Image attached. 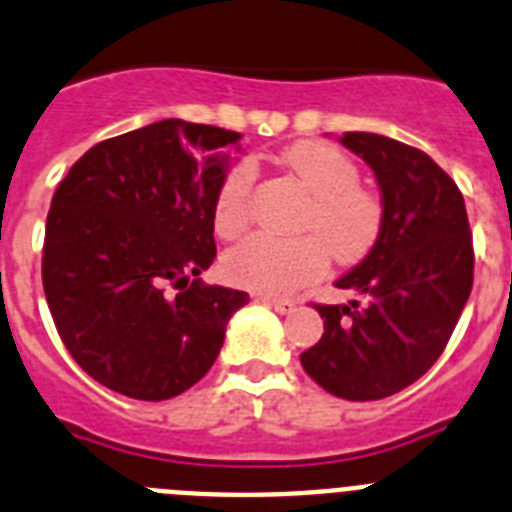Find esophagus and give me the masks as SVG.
<instances>
[{"mask_svg":"<svg viewBox=\"0 0 512 512\" xmlns=\"http://www.w3.org/2000/svg\"><path fill=\"white\" fill-rule=\"evenodd\" d=\"M261 300L266 302V305H271L277 312H289L295 310V302L287 300V297H261Z\"/></svg>","mask_w":512,"mask_h":512,"instance_id":"1","label":"esophagus"}]
</instances>
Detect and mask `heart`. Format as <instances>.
<instances>
[{
  "instance_id": "b5f03b06",
  "label": "heart",
  "mask_w": 512,
  "mask_h": 512,
  "mask_svg": "<svg viewBox=\"0 0 512 512\" xmlns=\"http://www.w3.org/2000/svg\"><path fill=\"white\" fill-rule=\"evenodd\" d=\"M282 164L312 194L302 228L315 235H251L230 248L223 261L230 282L269 295L295 292L320 277L328 264V251L341 264L361 259L382 228V205L369 189L359 187V166L341 148L302 140L282 153ZM251 187L253 166L246 161L233 166L220 182L212 207V223L220 238H235L246 230Z\"/></svg>"
}]
</instances>
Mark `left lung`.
I'll return each mask as SVG.
<instances>
[{
	"label": "left lung",
	"mask_w": 512,
	"mask_h": 512,
	"mask_svg": "<svg viewBox=\"0 0 512 512\" xmlns=\"http://www.w3.org/2000/svg\"><path fill=\"white\" fill-rule=\"evenodd\" d=\"M382 189V228L336 282L364 302L315 305L323 336L302 369L330 395L382 400L423 377L454 333L474 282V248L459 187L428 153L377 133H343Z\"/></svg>",
	"instance_id": "left-lung-1"
}]
</instances>
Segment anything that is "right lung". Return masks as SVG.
I'll use <instances>...</instances> for the list:
<instances>
[{"label": "right lung", "instance_id": "add662e5", "mask_svg": "<svg viewBox=\"0 0 512 512\" xmlns=\"http://www.w3.org/2000/svg\"><path fill=\"white\" fill-rule=\"evenodd\" d=\"M241 133L158 120L89 148L53 194L43 289L63 346L99 384L169 400L215 364L248 292L205 284L225 148Z\"/></svg>", "mask_w": 512, "mask_h": 512}]
</instances>
